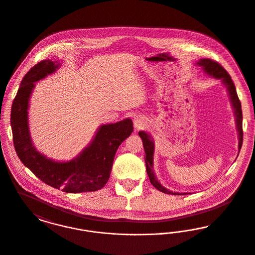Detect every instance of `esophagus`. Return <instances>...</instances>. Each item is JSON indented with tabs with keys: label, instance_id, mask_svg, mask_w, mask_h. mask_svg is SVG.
Masks as SVG:
<instances>
[{
	"label": "esophagus",
	"instance_id": "1",
	"mask_svg": "<svg viewBox=\"0 0 255 255\" xmlns=\"http://www.w3.org/2000/svg\"><path fill=\"white\" fill-rule=\"evenodd\" d=\"M145 119L143 117H135L134 120H133V126H134V129L135 130H139L141 129L142 127H144L145 125Z\"/></svg>",
	"mask_w": 255,
	"mask_h": 255
}]
</instances>
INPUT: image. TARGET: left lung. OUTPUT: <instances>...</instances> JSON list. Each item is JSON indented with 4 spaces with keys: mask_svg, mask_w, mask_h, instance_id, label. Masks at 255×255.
<instances>
[{
    "mask_svg": "<svg viewBox=\"0 0 255 255\" xmlns=\"http://www.w3.org/2000/svg\"><path fill=\"white\" fill-rule=\"evenodd\" d=\"M197 66H200L203 71L206 73L207 75L214 77L216 79H220L222 83L227 88L229 97L231 99V106L232 109L234 111V117H235V123H236V128L238 132V138H239V143H238V149L240 150L242 147L243 143V114L242 108H241V102L238 98L237 93H236V88L234 86V83L231 79V75L228 73V72L215 61L211 59H206L203 58L200 59L196 63ZM138 135L142 139L143 143V148L145 151L146 171L149 177V180L151 183L159 190L160 192H163L165 194L171 195H186L189 193H180V192H173L169 189L165 188L163 185H161L158 179L156 178V174L154 172V152H155V143L154 140L151 136V134L146 133L145 131H139ZM239 155V154H238Z\"/></svg>",
    "mask_w": 255,
    "mask_h": 255,
    "instance_id": "left-lung-1",
    "label": "left lung"
}]
</instances>
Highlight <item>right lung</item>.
Here are the masks:
<instances>
[{
  "mask_svg": "<svg viewBox=\"0 0 255 255\" xmlns=\"http://www.w3.org/2000/svg\"><path fill=\"white\" fill-rule=\"evenodd\" d=\"M59 68L60 63L57 61L43 60L24 75L11 107L14 147L24 166L42 182L67 193L97 191L109 181L116 152L133 132V122L125 119L99 126L92 141L79 155L68 161H57L39 152L29 131V99L35 82Z\"/></svg>",
  "mask_w": 255,
  "mask_h": 255,
  "instance_id": "1",
  "label": "right lung"
}]
</instances>
